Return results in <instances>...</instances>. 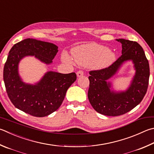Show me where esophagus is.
Instances as JSON below:
<instances>
[{
	"instance_id": "esophagus-1",
	"label": "esophagus",
	"mask_w": 154,
	"mask_h": 154,
	"mask_svg": "<svg viewBox=\"0 0 154 154\" xmlns=\"http://www.w3.org/2000/svg\"><path fill=\"white\" fill-rule=\"evenodd\" d=\"M84 75V72H83V71H77V77H82V76H83V75Z\"/></svg>"
}]
</instances>
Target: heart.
<instances>
[{
	"mask_svg": "<svg viewBox=\"0 0 154 154\" xmlns=\"http://www.w3.org/2000/svg\"><path fill=\"white\" fill-rule=\"evenodd\" d=\"M71 54L75 62L84 66H94L103 69L111 65L115 59V54L106 47L96 43H89L77 46L72 50ZM62 59L66 63H71L68 54L64 53Z\"/></svg>",
	"mask_w": 154,
	"mask_h": 154,
	"instance_id": "1",
	"label": "heart"
}]
</instances>
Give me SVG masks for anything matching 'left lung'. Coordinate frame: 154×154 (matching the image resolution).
<instances>
[{"mask_svg": "<svg viewBox=\"0 0 154 154\" xmlns=\"http://www.w3.org/2000/svg\"><path fill=\"white\" fill-rule=\"evenodd\" d=\"M122 44V55L108 67L89 71L88 99L97 112L116 116L128 112L140 103L146 94L149 78V65L143 49L136 42L117 39ZM133 61L136 71L131 85L125 92L110 90L107 82L125 61Z\"/></svg>", "mask_w": 154, "mask_h": 154, "instance_id": "obj_1", "label": "left lung"}]
</instances>
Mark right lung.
Wrapping results in <instances>:
<instances>
[{
    "label": "right lung",
    "mask_w": 154,
    "mask_h": 154,
    "mask_svg": "<svg viewBox=\"0 0 154 154\" xmlns=\"http://www.w3.org/2000/svg\"><path fill=\"white\" fill-rule=\"evenodd\" d=\"M58 51V46L54 44L30 38L12 47L5 64L3 79L8 96L17 108L33 116L44 117L62 104L66 91L77 79L75 72H47L35 85L22 82L18 72L19 61L23 57L34 56L48 65Z\"/></svg>",
    "instance_id": "add662e5"
}]
</instances>
